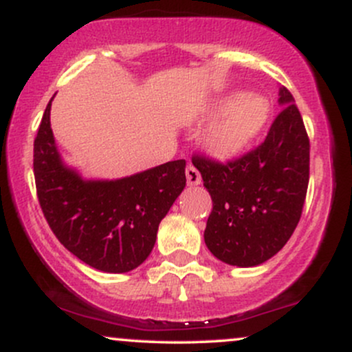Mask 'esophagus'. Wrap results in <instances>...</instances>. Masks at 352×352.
Segmentation results:
<instances>
[{"label": "esophagus", "mask_w": 352, "mask_h": 352, "mask_svg": "<svg viewBox=\"0 0 352 352\" xmlns=\"http://www.w3.org/2000/svg\"><path fill=\"white\" fill-rule=\"evenodd\" d=\"M185 175H187V184L188 185H199L201 182L200 172L197 170V168L193 167L192 164L187 165V168H185Z\"/></svg>", "instance_id": "esophagus-1"}]
</instances>
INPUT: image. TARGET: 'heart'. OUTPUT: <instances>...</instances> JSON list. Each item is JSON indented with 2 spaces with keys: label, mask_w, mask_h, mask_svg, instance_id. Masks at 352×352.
<instances>
[{
  "label": "heart",
  "mask_w": 352,
  "mask_h": 352,
  "mask_svg": "<svg viewBox=\"0 0 352 352\" xmlns=\"http://www.w3.org/2000/svg\"><path fill=\"white\" fill-rule=\"evenodd\" d=\"M272 104L263 96L232 92L210 109L208 119L221 117L205 135V147L218 159H232L263 132Z\"/></svg>",
  "instance_id": "1"
}]
</instances>
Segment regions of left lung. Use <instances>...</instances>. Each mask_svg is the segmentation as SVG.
I'll return each mask as SVG.
<instances>
[{
    "label": "left lung",
    "mask_w": 352,
    "mask_h": 352,
    "mask_svg": "<svg viewBox=\"0 0 352 352\" xmlns=\"http://www.w3.org/2000/svg\"><path fill=\"white\" fill-rule=\"evenodd\" d=\"M283 107L266 139L227 164L195 155L213 208L205 243L218 260L256 266L274 256L301 218L309 182V139L292 92L280 89Z\"/></svg>",
    "instance_id": "left-lung-1"
}]
</instances>
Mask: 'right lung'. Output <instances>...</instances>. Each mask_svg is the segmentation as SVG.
I'll list each match as a JSON object with an SVG mask.
<instances>
[{"instance_id": "obj_1", "label": "right lung", "mask_w": 352, "mask_h": 352, "mask_svg": "<svg viewBox=\"0 0 352 352\" xmlns=\"http://www.w3.org/2000/svg\"><path fill=\"white\" fill-rule=\"evenodd\" d=\"M51 100L33 160L44 218L64 248L86 265L106 273L131 272L147 260L159 223L185 188V160L119 180H84L60 160L50 122Z\"/></svg>"}]
</instances>
